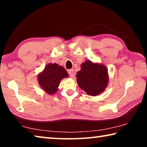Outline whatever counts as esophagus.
Returning a JSON list of instances; mask_svg holds the SVG:
<instances>
[{
  "mask_svg": "<svg viewBox=\"0 0 147 147\" xmlns=\"http://www.w3.org/2000/svg\"><path fill=\"white\" fill-rule=\"evenodd\" d=\"M68 73H69V76H70L71 77H73L74 76V70L73 69H69V70L68 71Z\"/></svg>",
  "mask_w": 147,
  "mask_h": 147,
  "instance_id": "obj_1",
  "label": "esophagus"
}]
</instances>
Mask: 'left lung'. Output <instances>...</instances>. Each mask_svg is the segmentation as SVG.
<instances>
[{"label":"left lung","mask_w":147,"mask_h":147,"mask_svg":"<svg viewBox=\"0 0 147 147\" xmlns=\"http://www.w3.org/2000/svg\"><path fill=\"white\" fill-rule=\"evenodd\" d=\"M76 77L80 88L92 96L102 93L108 83L106 67L102 64L93 63L89 60L82 64L81 70L77 72Z\"/></svg>","instance_id":"obj_1"}]
</instances>
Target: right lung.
Returning <instances> with one entry per match:
<instances>
[{"mask_svg": "<svg viewBox=\"0 0 147 147\" xmlns=\"http://www.w3.org/2000/svg\"><path fill=\"white\" fill-rule=\"evenodd\" d=\"M67 76V72L63 67L56 63H49L39 75L38 82L47 93L52 94L58 91L61 80Z\"/></svg>", "mask_w": 147, "mask_h": 147, "instance_id": "right-lung-1", "label": "right lung"}]
</instances>
